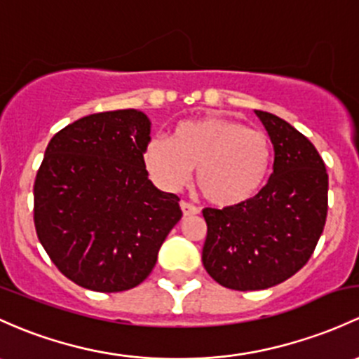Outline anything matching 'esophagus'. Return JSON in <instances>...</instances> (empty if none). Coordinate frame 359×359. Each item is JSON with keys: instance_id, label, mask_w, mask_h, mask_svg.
<instances>
[{"instance_id": "34e87169", "label": "esophagus", "mask_w": 359, "mask_h": 359, "mask_svg": "<svg viewBox=\"0 0 359 359\" xmlns=\"http://www.w3.org/2000/svg\"><path fill=\"white\" fill-rule=\"evenodd\" d=\"M180 210H182L184 217H192V215H198L199 213L198 206L191 205V203H186V201H180Z\"/></svg>"}]
</instances>
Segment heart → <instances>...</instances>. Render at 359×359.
Segmentation results:
<instances>
[{"label":"heart","mask_w":359,"mask_h":359,"mask_svg":"<svg viewBox=\"0 0 359 359\" xmlns=\"http://www.w3.org/2000/svg\"><path fill=\"white\" fill-rule=\"evenodd\" d=\"M151 179L179 191L198 168V187L211 205L232 208L251 201L266 182L271 146L265 132L225 116L184 120L173 139L158 135L144 148Z\"/></svg>","instance_id":"1"}]
</instances>
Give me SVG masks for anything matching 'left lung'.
Returning <instances> with one entry per match:
<instances>
[{"mask_svg":"<svg viewBox=\"0 0 359 359\" xmlns=\"http://www.w3.org/2000/svg\"><path fill=\"white\" fill-rule=\"evenodd\" d=\"M273 144V173L251 201L205 208L203 265L233 290L269 289L306 265L327 220L329 175L315 146L285 120L255 110Z\"/></svg>","mask_w":359,"mask_h":359,"instance_id":"1","label":"left lung"}]
</instances>
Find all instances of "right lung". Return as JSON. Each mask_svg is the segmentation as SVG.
I'll use <instances>...</instances> for the list:
<instances>
[{
    "mask_svg": "<svg viewBox=\"0 0 359 359\" xmlns=\"http://www.w3.org/2000/svg\"><path fill=\"white\" fill-rule=\"evenodd\" d=\"M148 115L134 108L75 120L44 151L34 182V225L56 269L81 287L141 284L182 217L144 165Z\"/></svg>",
    "mask_w": 359,
    "mask_h": 359,
    "instance_id": "add662e5",
    "label": "right lung"
}]
</instances>
